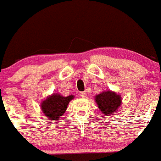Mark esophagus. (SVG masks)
Returning <instances> with one entry per match:
<instances>
[{
  "label": "esophagus",
  "instance_id": "1",
  "mask_svg": "<svg viewBox=\"0 0 161 161\" xmlns=\"http://www.w3.org/2000/svg\"><path fill=\"white\" fill-rule=\"evenodd\" d=\"M87 92H80V97H87Z\"/></svg>",
  "mask_w": 161,
  "mask_h": 161
}]
</instances>
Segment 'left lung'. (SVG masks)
Instances as JSON below:
<instances>
[{
	"mask_svg": "<svg viewBox=\"0 0 161 161\" xmlns=\"http://www.w3.org/2000/svg\"><path fill=\"white\" fill-rule=\"evenodd\" d=\"M95 102L101 112L106 115H114L122 105V97L115 92L105 91L95 96Z\"/></svg>",
	"mask_w": 161,
	"mask_h": 161,
	"instance_id": "1",
	"label": "left lung"
}]
</instances>
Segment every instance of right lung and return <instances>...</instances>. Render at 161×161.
Listing matches in <instances>:
<instances>
[{
  "label": "right lung",
  "mask_w": 161,
  "mask_h": 161,
  "mask_svg": "<svg viewBox=\"0 0 161 161\" xmlns=\"http://www.w3.org/2000/svg\"><path fill=\"white\" fill-rule=\"evenodd\" d=\"M74 98L73 94L64 97L59 94H53L46 97L41 103V109L46 116L52 121L59 120V117L65 113L69 102Z\"/></svg>",
  "instance_id": "obj_1"
}]
</instances>
